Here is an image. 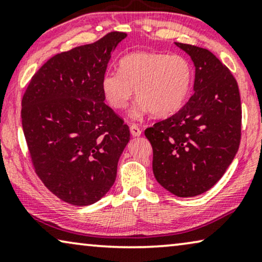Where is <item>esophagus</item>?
<instances>
[{"label": "esophagus", "mask_w": 262, "mask_h": 262, "mask_svg": "<svg viewBox=\"0 0 262 262\" xmlns=\"http://www.w3.org/2000/svg\"><path fill=\"white\" fill-rule=\"evenodd\" d=\"M141 129H140V128L136 126V124H132L130 126V134L133 135V136H135V138H138V136H140L141 135Z\"/></svg>", "instance_id": "34e87169"}]
</instances>
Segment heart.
<instances>
[{
    "instance_id": "1",
    "label": "heart",
    "mask_w": 262,
    "mask_h": 262,
    "mask_svg": "<svg viewBox=\"0 0 262 262\" xmlns=\"http://www.w3.org/2000/svg\"><path fill=\"white\" fill-rule=\"evenodd\" d=\"M193 79V70L186 58L161 52H134L120 60L119 71L102 77L101 89L112 108L123 110L133 94L140 98L130 116L146 114L168 117L186 102Z\"/></svg>"
}]
</instances>
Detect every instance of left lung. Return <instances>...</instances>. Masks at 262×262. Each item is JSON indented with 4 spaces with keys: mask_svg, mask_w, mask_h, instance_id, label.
Here are the masks:
<instances>
[{
    "mask_svg": "<svg viewBox=\"0 0 262 262\" xmlns=\"http://www.w3.org/2000/svg\"><path fill=\"white\" fill-rule=\"evenodd\" d=\"M174 43L193 61V95L145 135L157 182L176 196L194 197L222 178L237 153L241 98L236 79L209 50Z\"/></svg>",
    "mask_w": 262,
    "mask_h": 262,
    "instance_id": "obj_1",
    "label": "left lung"
}]
</instances>
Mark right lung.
Listing matches in <instances>:
<instances>
[{"mask_svg":"<svg viewBox=\"0 0 262 262\" xmlns=\"http://www.w3.org/2000/svg\"><path fill=\"white\" fill-rule=\"evenodd\" d=\"M126 33L56 54L22 98V128L35 172L66 203L94 204L116 179L129 127L104 103L101 80Z\"/></svg>","mask_w":262,"mask_h":262,"instance_id":"obj_1","label":"right lung"}]
</instances>
